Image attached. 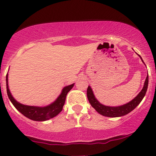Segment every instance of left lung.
I'll return each instance as SVG.
<instances>
[{
    "label": "left lung",
    "mask_w": 156,
    "mask_h": 156,
    "mask_svg": "<svg viewBox=\"0 0 156 156\" xmlns=\"http://www.w3.org/2000/svg\"><path fill=\"white\" fill-rule=\"evenodd\" d=\"M141 59H142V58H141ZM148 83H149V76L147 75L145 83H144V87H143L142 90L138 94V95L134 99H133L131 101L120 106H107L101 104L95 98V96H94L92 89H91V87L90 86H88L87 90V99L89 100L90 105L92 106V107L95 108L96 111L100 113V115H102L112 118L121 117V116L125 115L128 114L129 112L133 111L140 104V103L142 101L144 96L146 95V90H147Z\"/></svg>",
    "instance_id": "8db88e82"
}]
</instances>
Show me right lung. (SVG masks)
I'll use <instances>...</instances> for the list:
<instances>
[{"label": "right lung", "mask_w": 156, "mask_h": 156, "mask_svg": "<svg viewBox=\"0 0 156 156\" xmlns=\"http://www.w3.org/2000/svg\"><path fill=\"white\" fill-rule=\"evenodd\" d=\"M6 81H7V95H8L9 99H10L12 105L23 115H25L31 120L37 121V122H44V121L49 120V119L57 115L62 110V107L65 104L67 94L70 91V90L73 87L74 84H72L64 87L60 95L51 104L44 106V107H39V106H26V105H23L17 102L13 98L10 90H9L8 75H7V76H6Z\"/></svg>", "instance_id": "1"}]
</instances>
